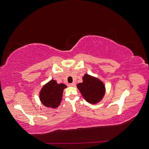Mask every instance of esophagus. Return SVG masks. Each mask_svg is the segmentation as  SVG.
Listing matches in <instances>:
<instances>
[{
  "instance_id": "34e87169",
  "label": "esophagus",
  "mask_w": 149,
  "mask_h": 149,
  "mask_svg": "<svg viewBox=\"0 0 149 149\" xmlns=\"http://www.w3.org/2000/svg\"><path fill=\"white\" fill-rule=\"evenodd\" d=\"M68 85H69V86H75L76 83H70Z\"/></svg>"
}]
</instances>
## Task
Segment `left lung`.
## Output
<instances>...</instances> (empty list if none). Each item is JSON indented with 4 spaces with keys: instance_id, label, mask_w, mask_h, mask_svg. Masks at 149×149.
<instances>
[{
    "instance_id": "1",
    "label": "left lung",
    "mask_w": 149,
    "mask_h": 149,
    "mask_svg": "<svg viewBox=\"0 0 149 149\" xmlns=\"http://www.w3.org/2000/svg\"><path fill=\"white\" fill-rule=\"evenodd\" d=\"M83 83L77 84V88L85 100L89 103L96 104L101 101L105 94L104 84L100 79L85 74Z\"/></svg>"
}]
</instances>
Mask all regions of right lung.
Returning <instances> with one entry per match:
<instances>
[{
  "mask_svg": "<svg viewBox=\"0 0 149 149\" xmlns=\"http://www.w3.org/2000/svg\"><path fill=\"white\" fill-rule=\"evenodd\" d=\"M66 86L63 83L58 84L52 79L42 88L40 93V99L43 105L56 108L60 105L62 100L63 89Z\"/></svg>",
  "mask_w": 149,
  "mask_h": 149,
  "instance_id": "obj_1",
  "label": "right lung"
}]
</instances>
